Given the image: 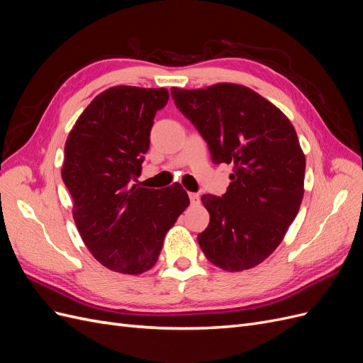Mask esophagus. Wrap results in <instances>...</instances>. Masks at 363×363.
Wrapping results in <instances>:
<instances>
[{"instance_id":"obj_1","label":"esophagus","mask_w":363,"mask_h":363,"mask_svg":"<svg viewBox=\"0 0 363 363\" xmlns=\"http://www.w3.org/2000/svg\"><path fill=\"white\" fill-rule=\"evenodd\" d=\"M189 200L192 204H199L200 201V195L195 194V192H189Z\"/></svg>"}]
</instances>
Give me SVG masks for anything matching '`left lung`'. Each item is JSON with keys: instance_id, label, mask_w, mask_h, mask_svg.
Instances as JSON below:
<instances>
[{"instance_id": "left-lung-1", "label": "left lung", "mask_w": 363, "mask_h": 363, "mask_svg": "<svg viewBox=\"0 0 363 363\" xmlns=\"http://www.w3.org/2000/svg\"><path fill=\"white\" fill-rule=\"evenodd\" d=\"M171 96L207 142L212 162L233 164L227 192L201 199L211 213L199 235L204 256L230 272L259 265L280 245L304 195L306 157L294 125L240 84L172 87Z\"/></svg>"}]
</instances>
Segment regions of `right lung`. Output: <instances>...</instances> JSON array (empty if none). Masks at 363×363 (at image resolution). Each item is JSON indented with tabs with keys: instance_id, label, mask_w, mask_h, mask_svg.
<instances>
[{
	"instance_id": "1",
	"label": "right lung",
	"mask_w": 363,
	"mask_h": 363,
	"mask_svg": "<svg viewBox=\"0 0 363 363\" xmlns=\"http://www.w3.org/2000/svg\"><path fill=\"white\" fill-rule=\"evenodd\" d=\"M164 87L113 86L96 95L65 144L63 183L84 245L106 268L142 274L156 265L164 235L189 206L179 183L140 188L144 155L156 112L167 106Z\"/></svg>"
}]
</instances>
